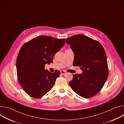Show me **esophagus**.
<instances>
[{
    "label": "esophagus",
    "instance_id": "1",
    "mask_svg": "<svg viewBox=\"0 0 124 124\" xmlns=\"http://www.w3.org/2000/svg\"><path fill=\"white\" fill-rule=\"evenodd\" d=\"M60 73H61V75H65V74L66 73V72H65V71H63V70H61V71H60Z\"/></svg>",
    "mask_w": 124,
    "mask_h": 124
}]
</instances>
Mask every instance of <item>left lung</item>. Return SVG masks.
<instances>
[{
    "instance_id": "obj_1",
    "label": "left lung",
    "mask_w": 124,
    "mask_h": 124,
    "mask_svg": "<svg viewBox=\"0 0 124 124\" xmlns=\"http://www.w3.org/2000/svg\"><path fill=\"white\" fill-rule=\"evenodd\" d=\"M74 53L73 66H79L81 74L73 75L69 85L80 96L91 98L102 89L108 76L105 51L99 42L83 35H76L67 39Z\"/></svg>"
}]
</instances>
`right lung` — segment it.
I'll list each match as a JSON object with an SVG mask.
<instances>
[{
  "label": "right lung",
  "mask_w": 124,
  "mask_h": 124,
  "mask_svg": "<svg viewBox=\"0 0 124 124\" xmlns=\"http://www.w3.org/2000/svg\"><path fill=\"white\" fill-rule=\"evenodd\" d=\"M65 39L47 36L36 37L25 43L20 50L16 60L19 82L30 96L39 98L54 86L60 71L50 73L45 65L53 62L55 54L64 46Z\"/></svg>",
  "instance_id": "1"
}]
</instances>
